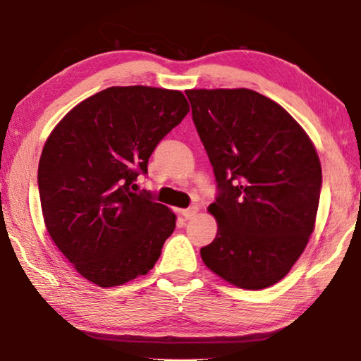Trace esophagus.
I'll list each match as a JSON object with an SVG mask.
<instances>
[{
    "mask_svg": "<svg viewBox=\"0 0 361 361\" xmlns=\"http://www.w3.org/2000/svg\"><path fill=\"white\" fill-rule=\"evenodd\" d=\"M197 212H198V208H197V206H190V208H188V209H183V211H181V216L185 217L186 220H189V219H194V217L197 216Z\"/></svg>",
    "mask_w": 361,
    "mask_h": 361,
    "instance_id": "esophagus-1",
    "label": "esophagus"
}]
</instances>
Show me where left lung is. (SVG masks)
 <instances>
[{
  "label": "left lung",
  "instance_id": "obj_1",
  "mask_svg": "<svg viewBox=\"0 0 361 361\" xmlns=\"http://www.w3.org/2000/svg\"><path fill=\"white\" fill-rule=\"evenodd\" d=\"M192 121L217 183L216 239L206 267L247 290L279 282L315 225L323 175L301 126L252 90H188Z\"/></svg>",
  "mask_w": 361,
  "mask_h": 361
}]
</instances>
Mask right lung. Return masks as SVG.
Returning <instances> with one entry per match:
<instances>
[{"label": "right lung", "mask_w": 361, "mask_h": 361, "mask_svg": "<svg viewBox=\"0 0 361 361\" xmlns=\"http://www.w3.org/2000/svg\"><path fill=\"white\" fill-rule=\"evenodd\" d=\"M188 111L180 91L111 87L75 105L52 130L37 176L44 225L90 282L121 286L157 264L175 214L149 190L132 189Z\"/></svg>", "instance_id": "right-lung-1"}]
</instances>
